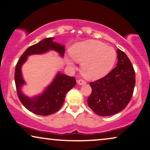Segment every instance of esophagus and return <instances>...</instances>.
Here are the masks:
<instances>
[{
  "label": "esophagus",
  "instance_id": "34e87169",
  "mask_svg": "<svg viewBox=\"0 0 150 150\" xmlns=\"http://www.w3.org/2000/svg\"><path fill=\"white\" fill-rule=\"evenodd\" d=\"M86 83V82L84 81V80H82V79H79L77 81V84L78 85H80V86H81V85H85Z\"/></svg>",
  "mask_w": 150,
  "mask_h": 150
}]
</instances>
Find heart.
Listing matches in <instances>:
<instances>
[{"label":"heart","mask_w":150,"mask_h":150,"mask_svg":"<svg viewBox=\"0 0 150 150\" xmlns=\"http://www.w3.org/2000/svg\"><path fill=\"white\" fill-rule=\"evenodd\" d=\"M69 52L75 61L81 62V74L90 81L100 79L106 76L112 69L117 59L115 49L103 42L93 40L74 44ZM67 63L70 67H75L70 60H67Z\"/></svg>","instance_id":"b5f03b06"}]
</instances>
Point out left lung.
<instances>
[{
    "mask_svg": "<svg viewBox=\"0 0 150 150\" xmlns=\"http://www.w3.org/2000/svg\"><path fill=\"white\" fill-rule=\"evenodd\" d=\"M117 52V67L102 79L89 83L92 91L88 104L102 117L114 115L126 108L135 88V73L130 60L119 49Z\"/></svg>",
    "mask_w": 150,
    "mask_h": 150,
    "instance_id": "obj_1",
    "label": "left lung"
}]
</instances>
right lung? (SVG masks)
Segmentation results:
<instances>
[{
	"instance_id": "add662e5",
	"label": "right lung",
	"mask_w": 150,
	"mask_h": 150,
	"mask_svg": "<svg viewBox=\"0 0 150 150\" xmlns=\"http://www.w3.org/2000/svg\"><path fill=\"white\" fill-rule=\"evenodd\" d=\"M53 39L54 38H48L29 47L20 57L15 67V81L18 97L22 104L35 115L48 116L57 112L63 104L67 93L76 85L75 77L58 72L51 83L40 94L30 98L22 92L21 88L25 81L22 75L21 67L29 56L42 54L54 50L61 57H64V46L54 42Z\"/></svg>"
}]
</instances>
